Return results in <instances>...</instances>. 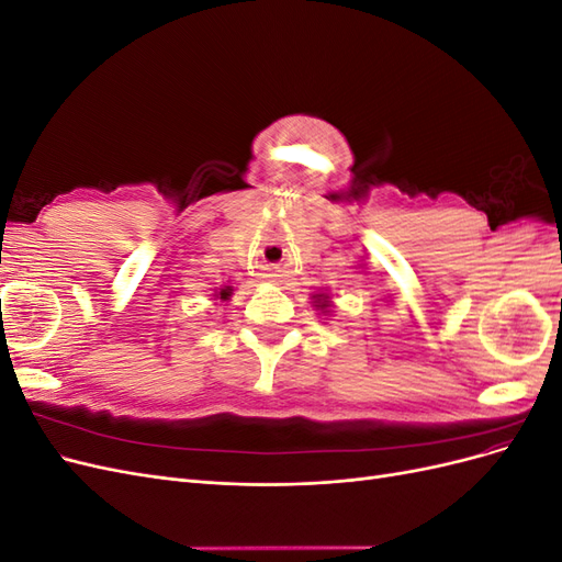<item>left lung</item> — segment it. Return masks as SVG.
<instances>
[{
    "label": "left lung",
    "mask_w": 562,
    "mask_h": 562,
    "mask_svg": "<svg viewBox=\"0 0 562 562\" xmlns=\"http://www.w3.org/2000/svg\"><path fill=\"white\" fill-rule=\"evenodd\" d=\"M314 302H316V307H318L323 314H326V312L330 310V297H328L326 293H316V295H314Z\"/></svg>",
    "instance_id": "1"
}]
</instances>
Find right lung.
Wrapping results in <instances>:
<instances>
[{"mask_svg":"<svg viewBox=\"0 0 562 562\" xmlns=\"http://www.w3.org/2000/svg\"><path fill=\"white\" fill-rule=\"evenodd\" d=\"M229 295H232V288H229V285L220 288V293H217V297H220V300H229Z\"/></svg>","mask_w":562,"mask_h":562,"instance_id":"right-lung-1","label":"right lung"}]
</instances>
